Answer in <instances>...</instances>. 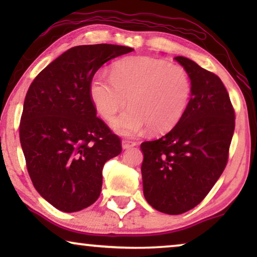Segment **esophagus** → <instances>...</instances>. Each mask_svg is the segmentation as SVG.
<instances>
[{
    "label": "esophagus",
    "mask_w": 257,
    "mask_h": 257,
    "mask_svg": "<svg viewBox=\"0 0 257 257\" xmlns=\"http://www.w3.org/2000/svg\"><path fill=\"white\" fill-rule=\"evenodd\" d=\"M136 145H137V143L131 142V140H122V143H121V146H122V149H124V150L131 149V147L136 146Z\"/></svg>",
    "instance_id": "esophagus-1"
}]
</instances>
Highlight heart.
<instances>
[{"label":"heart","mask_w":257,"mask_h":257,"mask_svg":"<svg viewBox=\"0 0 257 257\" xmlns=\"http://www.w3.org/2000/svg\"><path fill=\"white\" fill-rule=\"evenodd\" d=\"M192 82L181 65L161 58L132 57L112 66L111 78L97 73L90 83V97L101 117L110 120L125 107H131L112 121L119 135L132 137L149 127L164 135L179 124L187 111Z\"/></svg>","instance_id":"1"}]
</instances>
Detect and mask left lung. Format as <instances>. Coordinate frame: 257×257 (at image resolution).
I'll use <instances>...</instances> for the list:
<instances>
[{"label":"left lung","mask_w":257,"mask_h":257,"mask_svg":"<svg viewBox=\"0 0 257 257\" xmlns=\"http://www.w3.org/2000/svg\"><path fill=\"white\" fill-rule=\"evenodd\" d=\"M192 82L187 111L160 139L140 145L146 201L161 213L178 215L198 206L222 174L234 135L235 113L221 80L178 56Z\"/></svg>","instance_id":"1"}]
</instances>
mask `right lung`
<instances>
[{"label": "right lung", "mask_w": 257, "mask_h": 257, "mask_svg": "<svg viewBox=\"0 0 257 257\" xmlns=\"http://www.w3.org/2000/svg\"><path fill=\"white\" fill-rule=\"evenodd\" d=\"M133 51L114 44L73 47L38 73L24 99L20 140L34 187L55 208L82 210L99 198L103 167L121 152L97 117L90 83L104 63Z\"/></svg>", "instance_id": "obj_1"}]
</instances>
